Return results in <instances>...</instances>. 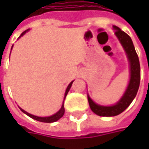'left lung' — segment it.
Returning a JSON list of instances; mask_svg holds the SVG:
<instances>
[{
	"label": "left lung",
	"instance_id": "left-lung-1",
	"mask_svg": "<svg viewBox=\"0 0 149 149\" xmlns=\"http://www.w3.org/2000/svg\"><path fill=\"white\" fill-rule=\"evenodd\" d=\"M115 35L125 49L130 65V80L123 96L116 104L113 106H101L96 104L88 95V101L91 110L97 115L104 117H112L118 115L123 112L132 103L138 93L140 84V65L139 56L136 53L133 41L128 34L120 30L118 26H113Z\"/></svg>",
	"mask_w": 149,
	"mask_h": 149
}]
</instances>
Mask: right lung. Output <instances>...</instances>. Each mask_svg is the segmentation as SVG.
Listing matches in <instances>:
<instances>
[{
    "label": "right lung",
    "mask_w": 149,
    "mask_h": 149,
    "mask_svg": "<svg viewBox=\"0 0 149 149\" xmlns=\"http://www.w3.org/2000/svg\"><path fill=\"white\" fill-rule=\"evenodd\" d=\"M26 31H27L23 32V33L21 34V36H23V35H24V34H25ZM72 84H73V81H72L71 83L68 85V87H67V89H66L65 94V99L66 95H67L68 92H69V90H70V87H71ZM20 110L23 112V113H25L26 115H28L29 117L32 118H34V119H36V120H37V121H40V122H43V123H53V122H55V121L59 120L60 118L63 117V115H64V113H65V107H64V103H63L62 107H61V109H60V110L57 112L56 113H54V115H52V116H49V117H37V116L32 115V114H31V113H27V112H26L25 110H23L22 109H20Z\"/></svg>",
    "instance_id": "right-lung-1"
}]
</instances>
